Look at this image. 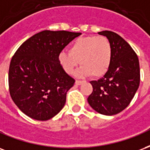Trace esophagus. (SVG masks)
<instances>
[{"label":"esophagus","mask_w":150,"mask_h":150,"mask_svg":"<svg viewBox=\"0 0 150 150\" xmlns=\"http://www.w3.org/2000/svg\"><path fill=\"white\" fill-rule=\"evenodd\" d=\"M83 82V81H79V80H76V81H75V84H76V85H78V86H79V85H81V83Z\"/></svg>","instance_id":"obj_1"}]
</instances>
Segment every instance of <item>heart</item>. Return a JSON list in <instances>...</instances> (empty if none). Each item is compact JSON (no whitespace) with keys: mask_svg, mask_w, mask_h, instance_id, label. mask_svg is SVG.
I'll list each match as a JSON object with an SVG mask.
<instances>
[{"mask_svg":"<svg viewBox=\"0 0 150 150\" xmlns=\"http://www.w3.org/2000/svg\"><path fill=\"white\" fill-rule=\"evenodd\" d=\"M59 63L67 74H73L79 64L78 76L100 77L106 74L112 60V47L104 36L79 38L72 43L69 52H60Z\"/></svg>","mask_w":150,"mask_h":150,"instance_id":"b5f03b06","label":"heart"}]
</instances>
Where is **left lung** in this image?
Masks as SVG:
<instances>
[{
    "label": "left lung",
    "mask_w": 150,
    "mask_h": 150,
    "mask_svg": "<svg viewBox=\"0 0 150 150\" xmlns=\"http://www.w3.org/2000/svg\"><path fill=\"white\" fill-rule=\"evenodd\" d=\"M112 47V60L106 74L90 81L93 92L88 98L90 106L103 115H115L129 105L140 84L139 60L132 47L112 31L99 32Z\"/></svg>",
    "instance_id": "1"
}]
</instances>
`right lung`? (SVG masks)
<instances>
[{"label":"right lung","mask_w":150,"mask_h":150,"mask_svg":"<svg viewBox=\"0 0 150 150\" xmlns=\"http://www.w3.org/2000/svg\"><path fill=\"white\" fill-rule=\"evenodd\" d=\"M81 34L45 30L26 40L14 53L8 69L9 93L25 115L47 121L62 110L75 80L63 69L58 56Z\"/></svg>","instance_id":"1"}]
</instances>
